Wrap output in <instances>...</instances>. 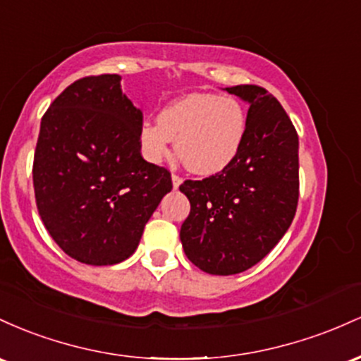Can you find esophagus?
<instances>
[{
    "instance_id": "obj_1",
    "label": "esophagus",
    "mask_w": 361,
    "mask_h": 361,
    "mask_svg": "<svg viewBox=\"0 0 361 361\" xmlns=\"http://www.w3.org/2000/svg\"><path fill=\"white\" fill-rule=\"evenodd\" d=\"M180 184H182L180 177L176 176V173H172V185H173V189H179Z\"/></svg>"
}]
</instances>
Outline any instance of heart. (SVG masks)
Segmentation results:
<instances>
[{
	"instance_id": "1",
	"label": "heart",
	"mask_w": 361,
	"mask_h": 361,
	"mask_svg": "<svg viewBox=\"0 0 361 361\" xmlns=\"http://www.w3.org/2000/svg\"><path fill=\"white\" fill-rule=\"evenodd\" d=\"M249 117L235 97L189 93L164 107L159 121L141 124L143 157L160 164L172 141L182 164L197 176H214L232 165L245 143Z\"/></svg>"
}]
</instances>
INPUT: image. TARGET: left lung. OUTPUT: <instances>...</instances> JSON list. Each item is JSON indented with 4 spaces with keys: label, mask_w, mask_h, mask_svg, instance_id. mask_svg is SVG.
I'll list each match as a JSON object with an SVG mask.
<instances>
[{
    "label": "left lung",
    "mask_w": 361,
    "mask_h": 361,
    "mask_svg": "<svg viewBox=\"0 0 361 361\" xmlns=\"http://www.w3.org/2000/svg\"><path fill=\"white\" fill-rule=\"evenodd\" d=\"M225 90L249 104L242 152L221 172L179 188L191 202L180 226L185 256L218 276L242 273L268 256L298 202V136L285 109L256 85Z\"/></svg>",
    "instance_id": "obj_1"
}]
</instances>
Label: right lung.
<instances>
[{
	"instance_id": "right-lung-1",
	"label": "right lung",
	"mask_w": 361,
	"mask_h": 361,
	"mask_svg": "<svg viewBox=\"0 0 361 361\" xmlns=\"http://www.w3.org/2000/svg\"><path fill=\"white\" fill-rule=\"evenodd\" d=\"M141 123L119 75L76 80L40 121L32 170L39 214L56 244L83 264L133 256L172 191L169 170L141 157Z\"/></svg>"
}]
</instances>
